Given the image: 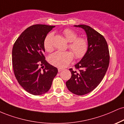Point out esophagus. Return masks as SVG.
<instances>
[{
  "instance_id": "34e87169",
  "label": "esophagus",
  "mask_w": 124,
  "mask_h": 124,
  "mask_svg": "<svg viewBox=\"0 0 124 124\" xmlns=\"http://www.w3.org/2000/svg\"><path fill=\"white\" fill-rule=\"evenodd\" d=\"M58 72H60V71L63 70V69H62V68H58Z\"/></svg>"
}]
</instances>
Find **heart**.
<instances>
[{"label":"heart","mask_w":124,"mask_h":124,"mask_svg":"<svg viewBox=\"0 0 124 124\" xmlns=\"http://www.w3.org/2000/svg\"><path fill=\"white\" fill-rule=\"evenodd\" d=\"M63 33L68 42L69 48L72 51H57L51 55L49 58L50 63L59 68L66 67L72 61L73 55L77 59H80L84 56L88 50L87 41L84 38H77L78 36L72 30L66 29L64 30ZM53 33L48 34L44 41V47L47 51L50 52L53 50L52 45V39Z\"/></svg>","instance_id":"obj_1"}]
</instances>
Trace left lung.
<instances>
[{
  "instance_id": "8db88e82",
  "label": "left lung",
  "mask_w": 124,
  "mask_h": 124,
  "mask_svg": "<svg viewBox=\"0 0 124 124\" xmlns=\"http://www.w3.org/2000/svg\"><path fill=\"white\" fill-rule=\"evenodd\" d=\"M86 33L88 50L81 61L75 65L78 71L70 69L71 77L66 82L67 88L77 95H84L93 91L100 84L106 73L110 61L108 47L102 35L85 25H74Z\"/></svg>"
}]
</instances>
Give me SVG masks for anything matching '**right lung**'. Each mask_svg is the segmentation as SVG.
Instances as JSON below:
<instances>
[{"label": "right lung", "instance_id": "right-lung-1", "mask_svg": "<svg viewBox=\"0 0 124 124\" xmlns=\"http://www.w3.org/2000/svg\"><path fill=\"white\" fill-rule=\"evenodd\" d=\"M54 27L32 25L21 34L13 46L12 62L15 76L19 85L31 94L40 95L48 91L58 73L57 68L48 63L44 55V39Z\"/></svg>", "mask_w": 124, "mask_h": 124}]
</instances>
